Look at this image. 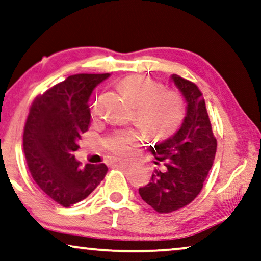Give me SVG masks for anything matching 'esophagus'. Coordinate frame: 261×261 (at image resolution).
I'll use <instances>...</instances> for the list:
<instances>
[{
  "label": "esophagus",
  "mask_w": 261,
  "mask_h": 261,
  "mask_svg": "<svg viewBox=\"0 0 261 261\" xmlns=\"http://www.w3.org/2000/svg\"><path fill=\"white\" fill-rule=\"evenodd\" d=\"M120 162H121V161H120L119 159H116V158H112L111 160H109V165H111V166H116V165H119Z\"/></svg>",
  "instance_id": "34e87169"
}]
</instances>
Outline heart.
I'll use <instances>...</instances> for the list:
<instances>
[{
  "label": "heart",
  "instance_id": "b5f03b06",
  "mask_svg": "<svg viewBox=\"0 0 261 261\" xmlns=\"http://www.w3.org/2000/svg\"><path fill=\"white\" fill-rule=\"evenodd\" d=\"M118 86L135 103L137 122L152 137H167L179 126L184 116V101L175 90L162 89L159 82L142 75L124 77ZM93 114H97V102L93 105ZM145 138L140 127L126 128L109 135L105 146L116 155H126Z\"/></svg>",
  "mask_w": 261,
  "mask_h": 261
}]
</instances>
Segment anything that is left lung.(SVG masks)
I'll use <instances>...</instances> for the list:
<instances>
[{"mask_svg": "<svg viewBox=\"0 0 261 261\" xmlns=\"http://www.w3.org/2000/svg\"><path fill=\"white\" fill-rule=\"evenodd\" d=\"M172 80L186 100V116L172 138L150 147L156 159L154 162H162L165 167L155 169L149 182L139 188L143 201L158 213L174 212L193 201L202 190L217 152L202 93L179 75L173 74Z\"/></svg>", "mask_w": 261, "mask_h": 261, "instance_id": "obj_1", "label": "left lung"}]
</instances>
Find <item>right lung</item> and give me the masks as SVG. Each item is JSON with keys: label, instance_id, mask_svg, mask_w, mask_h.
<instances>
[{"label": "right lung", "instance_id": "add662e5", "mask_svg": "<svg viewBox=\"0 0 261 261\" xmlns=\"http://www.w3.org/2000/svg\"><path fill=\"white\" fill-rule=\"evenodd\" d=\"M108 76L70 75L30 106L23 132L25 161L37 186L61 206L86 199L107 174L105 164L82 167L74 153L89 127L90 94Z\"/></svg>", "mask_w": 261, "mask_h": 261}]
</instances>
